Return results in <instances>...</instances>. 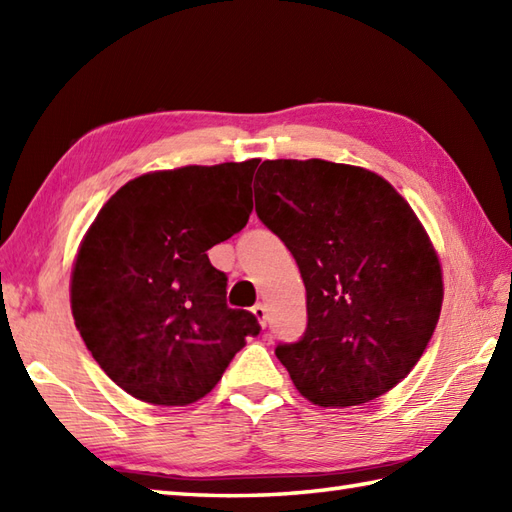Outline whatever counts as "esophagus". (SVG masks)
<instances>
[{
	"mask_svg": "<svg viewBox=\"0 0 512 512\" xmlns=\"http://www.w3.org/2000/svg\"><path fill=\"white\" fill-rule=\"evenodd\" d=\"M253 314H255V319L262 323V325H266V306L264 303H255L253 306Z\"/></svg>",
	"mask_w": 512,
	"mask_h": 512,
	"instance_id": "obj_1",
	"label": "esophagus"
}]
</instances>
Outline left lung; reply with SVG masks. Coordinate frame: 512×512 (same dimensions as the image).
Segmentation results:
<instances>
[{
	"label": "left lung",
	"mask_w": 512,
	"mask_h": 512,
	"mask_svg": "<svg viewBox=\"0 0 512 512\" xmlns=\"http://www.w3.org/2000/svg\"><path fill=\"white\" fill-rule=\"evenodd\" d=\"M255 211L295 257L308 325L277 358L301 396L354 407L405 378L436 330L442 270L407 200L363 167L264 160Z\"/></svg>",
	"instance_id": "8db88e82"
}]
</instances>
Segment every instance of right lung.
<instances>
[{
  "mask_svg": "<svg viewBox=\"0 0 512 512\" xmlns=\"http://www.w3.org/2000/svg\"><path fill=\"white\" fill-rule=\"evenodd\" d=\"M259 160L154 171L118 189L74 259L76 330L114 383L151 405L184 407L222 378L253 312L226 306V275L206 250L253 211Z\"/></svg>",
  "mask_w": 512,
  "mask_h": 512,
  "instance_id": "add662e5",
  "label": "right lung"
}]
</instances>
